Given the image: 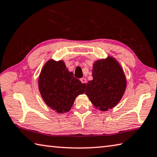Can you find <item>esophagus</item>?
I'll list each match as a JSON object with an SVG mask.
<instances>
[{"label":"esophagus","instance_id":"34e87169","mask_svg":"<svg viewBox=\"0 0 157 157\" xmlns=\"http://www.w3.org/2000/svg\"><path fill=\"white\" fill-rule=\"evenodd\" d=\"M80 81H81V83L83 84H86V83H87V80L86 78H80Z\"/></svg>","mask_w":157,"mask_h":157}]
</instances>
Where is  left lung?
<instances>
[{
    "instance_id": "obj_1",
    "label": "left lung",
    "mask_w": 157,
    "mask_h": 157,
    "mask_svg": "<svg viewBox=\"0 0 157 157\" xmlns=\"http://www.w3.org/2000/svg\"><path fill=\"white\" fill-rule=\"evenodd\" d=\"M93 80L87 84L86 94L97 109L107 111L121 99L126 79L121 66L113 57L97 60L93 64Z\"/></svg>"
}]
</instances>
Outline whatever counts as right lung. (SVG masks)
Returning a JSON list of instances; mask_svg holds the SVG:
<instances>
[{"label": "right lung", "mask_w": 157, "mask_h": 157, "mask_svg": "<svg viewBox=\"0 0 157 157\" xmlns=\"http://www.w3.org/2000/svg\"><path fill=\"white\" fill-rule=\"evenodd\" d=\"M86 87L74 78L63 60H48L38 78V88L43 101L59 114L70 111L76 97L83 94Z\"/></svg>", "instance_id": "obj_1"}]
</instances>
